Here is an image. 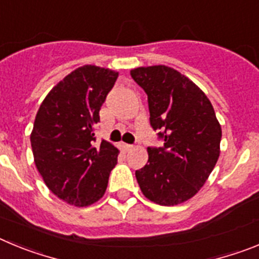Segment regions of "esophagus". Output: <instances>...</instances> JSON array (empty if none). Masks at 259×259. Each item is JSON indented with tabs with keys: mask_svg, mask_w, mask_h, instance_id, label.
<instances>
[{
	"mask_svg": "<svg viewBox=\"0 0 259 259\" xmlns=\"http://www.w3.org/2000/svg\"><path fill=\"white\" fill-rule=\"evenodd\" d=\"M120 145V148H122V150H124V152H128V150L132 149V145H130V144H125V143H120L119 144Z\"/></svg>",
	"mask_w": 259,
	"mask_h": 259,
	"instance_id": "1",
	"label": "esophagus"
}]
</instances>
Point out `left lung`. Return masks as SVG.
<instances>
[{
	"instance_id": "8db88e82",
	"label": "left lung",
	"mask_w": 259,
	"mask_h": 259,
	"mask_svg": "<svg viewBox=\"0 0 259 259\" xmlns=\"http://www.w3.org/2000/svg\"><path fill=\"white\" fill-rule=\"evenodd\" d=\"M148 95L150 125L163 140L148 148V163L136 179L148 200L174 206L192 198L211 174L221 153L222 128L206 95L167 66L131 70Z\"/></svg>"
}]
</instances>
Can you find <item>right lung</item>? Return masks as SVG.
<instances>
[{"label": "right lung", "mask_w": 259, "mask_h": 259, "mask_svg": "<svg viewBox=\"0 0 259 259\" xmlns=\"http://www.w3.org/2000/svg\"><path fill=\"white\" fill-rule=\"evenodd\" d=\"M118 72L85 65L61 80L36 114L31 134L35 164L48 188L74 206H89L105 194L118 153L95 145L100 109Z\"/></svg>", "instance_id": "obj_1"}]
</instances>
